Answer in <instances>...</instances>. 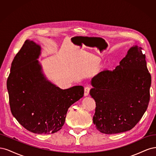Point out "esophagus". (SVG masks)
<instances>
[{
  "label": "esophagus",
  "instance_id": "esophagus-1",
  "mask_svg": "<svg viewBox=\"0 0 156 156\" xmlns=\"http://www.w3.org/2000/svg\"><path fill=\"white\" fill-rule=\"evenodd\" d=\"M89 92H90V87L89 86H86L85 87H84V96H88V94H89Z\"/></svg>",
  "mask_w": 156,
  "mask_h": 156
}]
</instances>
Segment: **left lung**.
<instances>
[{"label":"left lung","instance_id":"8db88e82","mask_svg":"<svg viewBox=\"0 0 156 156\" xmlns=\"http://www.w3.org/2000/svg\"><path fill=\"white\" fill-rule=\"evenodd\" d=\"M142 49L132 47L115 69L103 70L92 79L90 94L96 106L93 123L102 133L131 129L147 109L151 75Z\"/></svg>","mask_w":156,"mask_h":156}]
</instances>
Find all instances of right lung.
Here are the masks:
<instances>
[{"label":"right lung","instance_id":"1","mask_svg":"<svg viewBox=\"0 0 156 156\" xmlns=\"http://www.w3.org/2000/svg\"><path fill=\"white\" fill-rule=\"evenodd\" d=\"M40 51L34 41H25L13 60L7 89L19 123L34 133L50 134L62 128L69 107L83 96L84 88L62 90L46 80L37 60Z\"/></svg>","mask_w":156,"mask_h":156}]
</instances>
